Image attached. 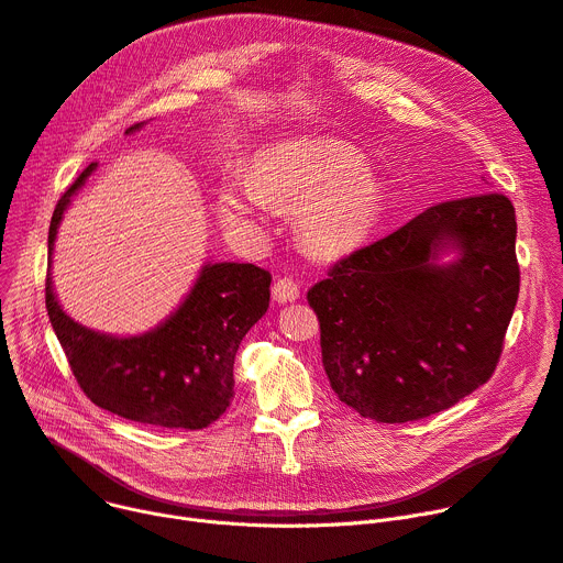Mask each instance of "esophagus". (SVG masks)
Masks as SVG:
<instances>
[{"label": "esophagus", "instance_id": "obj_1", "mask_svg": "<svg viewBox=\"0 0 563 563\" xmlns=\"http://www.w3.org/2000/svg\"><path fill=\"white\" fill-rule=\"evenodd\" d=\"M272 294H274V299H276L278 303L297 301V299H299V285H297V280H291V278H278V280L274 283Z\"/></svg>", "mask_w": 563, "mask_h": 563}]
</instances>
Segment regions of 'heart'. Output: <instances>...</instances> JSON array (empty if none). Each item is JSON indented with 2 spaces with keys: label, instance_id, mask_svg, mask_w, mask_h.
<instances>
[{
  "label": "heart",
  "instance_id": "1",
  "mask_svg": "<svg viewBox=\"0 0 563 563\" xmlns=\"http://www.w3.org/2000/svg\"><path fill=\"white\" fill-rule=\"evenodd\" d=\"M251 187H228L221 214L236 225L255 223L264 202L299 210L303 244L323 257L361 246L383 212V185L363 155L338 139L280 141L257 157Z\"/></svg>",
  "mask_w": 563,
  "mask_h": 563
}]
</instances>
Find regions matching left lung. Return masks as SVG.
<instances>
[{
    "label": "left lung",
    "mask_w": 563,
    "mask_h": 563,
    "mask_svg": "<svg viewBox=\"0 0 563 563\" xmlns=\"http://www.w3.org/2000/svg\"><path fill=\"white\" fill-rule=\"evenodd\" d=\"M460 257L438 265L440 250ZM520 291L505 194L438 202L308 289L331 388L363 418L412 422L493 376Z\"/></svg>",
    "instance_id": "8db88e82"
}]
</instances>
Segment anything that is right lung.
<instances>
[{"mask_svg": "<svg viewBox=\"0 0 563 563\" xmlns=\"http://www.w3.org/2000/svg\"><path fill=\"white\" fill-rule=\"evenodd\" d=\"M93 170L96 164H88L58 198L49 257L70 198ZM269 285L272 274L255 264H205L183 306L136 338H111L73 321L54 297L49 272L45 306L79 388L96 406L132 422L196 431L217 422L230 406L236 349L269 308Z\"/></svg>", "mask_w": 563, "mask_h": 563, "instance_id": "1", "label": "right lung"}]
</instances>
